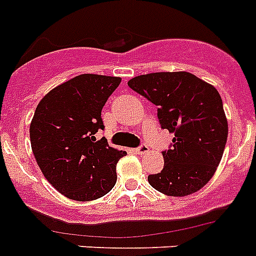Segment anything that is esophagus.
Here are the masks:
<instances>
[{
    "instance_id": "esophagus-1",
    "label": "esophagus",
    "mask_w": 256,
    "mask_h": 256,
    "mask_svg": "<svg viewBox=\"0 0 256 256\" xmlns=\"http://www.w3.org/2000/svg\"><path fill=\"white\" fill-rule=\"evenodd\" d=\"M148 150H149V148L146 144H140L138 146V149H136V152H138V154H144V153H146Z\"/></svg>"
}]
</instances>
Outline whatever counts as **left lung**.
Here are the masks:
<instances>
[{"instance_id": "8db88e82", "label": "left lung", "mask_w": 256, "mask_h": 256, "mask_svg": "<svg viewBox=\"0 0 256 256\" xmlns=\"http://www.w3.org/2000/svg\"><path fill=\"white\" fill-rule=\"evenodd\" d=\"M128 86L158 107L161 128L174 134L173 144L162 152V170L148 176L150 186L172 197L204 188L216 173L228 141L218 91L185 71L140 75Z\"/></svg>"}]
</instances>
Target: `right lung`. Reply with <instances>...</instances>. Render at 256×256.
<instances>
[{
	"mask_svg": "<svg viewBox=\"0 0 256 256\" xmlns=\"http://www.w3.org/2000/svg\"><path fill=\"white\" fill-rule=\"evenodd\" d=\"M122 79L83 74L55 87L40 100L30 124L36 164L59 193L92 201L115 186L116 164L124 150L96 141L104 130L102 110Z\"/></svg>",
	"mask_w": 256,
	"mask_h": 256,
	"instance_id": "add662e5",
	"label": "right lung"
}]
</instances>
